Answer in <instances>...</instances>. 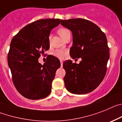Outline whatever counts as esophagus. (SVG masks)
<instances>
[{
	"label": "esophagus",
	"instance_id": "esophagus-1",
	"mask_svg": "<svg viewBox=\"0 0 122 122\" xmlns=\"http://www.w3.org/2000/svg\"><path fill=\"white\" fill-rule=\"evenodd\" d=\"M60 63H61V66H62V64H63V61H61H61H60Z\"/></svg>",
	"mask_w": 122,
	"mask_h": 122
}]
</instances>
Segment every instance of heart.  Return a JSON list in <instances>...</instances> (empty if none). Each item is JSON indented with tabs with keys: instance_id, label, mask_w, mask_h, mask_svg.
I'll return each mask as SVG.
<instances>
[{
	"instance_id": "1",
	"label": "heart",
	"mask_w": 122,
	"mask_h": 122,
	"mask_svg": "<svg viewBox=\"0 0 122 122\" xmlns=\"http://www.w3.org/2000/svg\"><path fill=\"white\" fill-rule=\"evenodd\" d=\"M58 33L60 35V36L64 39L68 35H71V33L69 30L66 28H61L58 30ZM49 44L51 42V36H49ZM53 55L55 57L58 58L60 60H64L67 58L68 55V51L66 50H63V49H59V50H56L53 52Z\"/></svg>"
}]
</instances>
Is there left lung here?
<instances>
[{
	"instance_id": "8db88e82",
	"label": "left lung",
	"mask_w": 122,
	"mask_h": 122,
	"mask_svg": "<svg viewBox=\"0 0 122 122\" xmlns=\"http://www.w3.org/2000/svg\"><path fill=\"white\" fill-rule=\"evenodd\" d=\"M61 24L73 35L71 56L81 58L79 64L71 60L63 63L66 87L75 94L91 92L100 85L106 73L109 49L106 35L96 24L84 19L61 20Z\"/></svg>"
}]
</instances>
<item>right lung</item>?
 <instances>
[{"instance_id": "obj_1", "label": "right lung", "mask_w": 122, "mask_h": 122, "mask_svg": "<svg viewBox=\"0 0 122 122\" xmlns=\"http://www.w3.org/2000/svg\"><path fill=\"white\" fill-rule=\"evenodd\" d=\"M60 21L59 19H46L33 22L22 28L11 41L8 66L16 89L25 98L42 99L51 92L60 61L56 57L49 55L42 65L38 59L50 48V31Z\"/></svg>"}]
</instances>
